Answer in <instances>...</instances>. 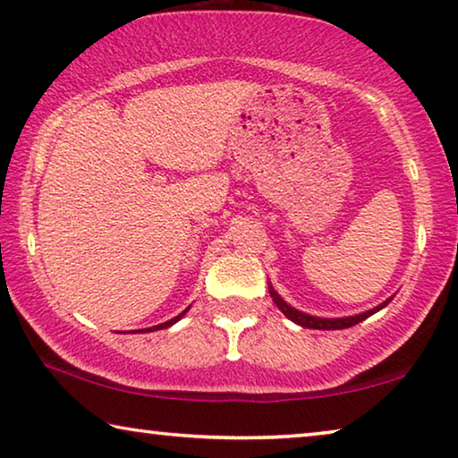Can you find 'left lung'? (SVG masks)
I'll use <instances>...</instances> for the list:
<instances>
[{
	"label": "left lung",
	"instance_id": "obj_1",
	"mask_svg": "<svg viewBox=\"0 0 458 458\" xmlns=\"http://www.w3.org/2000/svg\"><path fill=\"white\" fill-rule=\"evenodd\" d=\"M270 297H272V301L276 302V307L280 309V311H283L288 319L291 321H294V323H299V326H302V327H309V329H344V327H352V326H356V323H360V321H364L367 318H370L372 313H377L378 309H383L386 302L389 301H385L383 305H378V307H375V309H370V311H367V313H360V315H354V318H342V319H321V318H311V315H305V313H301V311H297V309H293L291 305H286V302L278 297V293L274 291V288L270 286Z\"/></svg>",
	"mask_w": 458,
	"mask_h": 458
}]
</instances>
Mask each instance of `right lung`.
I'll return each instance as SVG.
<instances>
[{"label": "right lung", "instance_id": "add662e5", "mask_svg": "<svg viewBox=\"0 0 458 458\" xmlns=\"http://www.w3.org/2000/svg\"><path fill=\"white\" fill-rule=\"evenodd\" d=\"M186 311H188V309H186ZM186 311H182V313L178 315V318H174V319H170V321L161 323V326H156V327H149V329H143V332H156V329H165V327H170V326H174V323H175V321H178V319L182 318V315H184Z\"/></svg>", "mask_w": 458, "mask_h": 458}]
</instances>
